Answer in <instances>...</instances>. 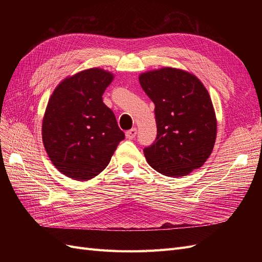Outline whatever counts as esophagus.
<instances>
[{"mask_svg":"<svg viewBox=\"0 0 262 262\" xmlns=\"http://www.w3.org/2000/svg\"><path fill=\"white\" fill-rule=\"evenodd\" d=\"M137 132H138V131H137L136 128H132V129H130L129 131L125 132V136H126V138H128L129 140H132V139L136 138Z\"/></svg>","mask_w":262,"mask_h":262,"instance_id":"obj_1","label":"esophagus"}]
</instances>
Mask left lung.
Wrapping results in <instances>:
<instances>
[{
  "mask_svg": "<svg viewBox=\"0 0 262 262\" xmlns=\"http://www.w3.org/2000/svg\"><path fill=\"white\" fill-rule=\"evenodd\" d=\"M139 80L155 105L157 136L143 149L147 163L169 177L200 168L216 138L215 114L203 84L194 75L171 68L141 74Z\"/></svg>",
  "mask_w": 262,
  "mask_h": 262,
  "instance_id": "1",
  "label": "left lung"
}]
</instances>
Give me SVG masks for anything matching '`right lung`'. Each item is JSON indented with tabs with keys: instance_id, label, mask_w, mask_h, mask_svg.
Here are the masks:
<instances>
[{
	"instance_id": "obj_1",
	"label": "right lung",
	"mask_w": 262,
	"mask_h": 262,
	"mask_svg": "<svg viewBox=\"0 0 262 262\" xmlns=\"http://www.w3.org/2000/svg\"><path fill=\"white\" fill-rule=\"evenodd\" d=\"M113 74L90 69L66 78L49 99L42 141L52 164L66 176L87 180L109 164L124 133L102 101Z\"/></svg>"
}]
</instances>
